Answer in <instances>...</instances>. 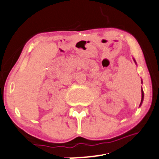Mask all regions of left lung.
I'll return each mask as SVG.
<instances>
[{
	"mask_svg": "<svg viewBox=\"0 0 159 159\" xmlns=\"http://www.w3.org/2000/svg\"><path fill=\"white\" fill-rule=\"evenodd\" d=\"M134 62H135V63H136V61H135L134 59ZM141 83H143L142 80H141ZM143 100H144V91H143L142 88H141V103H140V106L139 107L141 106V104H142V103H143Z\"/></svg>",
	"mask_w": 159,
	"mask_h": 159,
	"instance_id": "obj_1",
	"label": "left lung"
}]
</instances>
